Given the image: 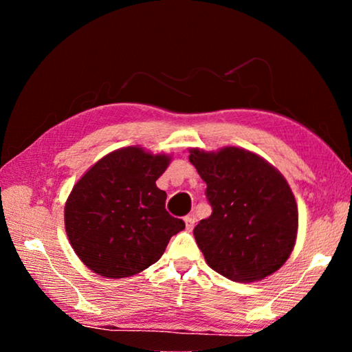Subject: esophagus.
<instances>
[{"label":"esophagus","mask_w":352,"mask_h":352,"mask_svg":"<svg viewBox=\"0 0 352 352\" xmlns=\"http://www.w3.org/2000/svg\"><path fill=\"white\" fill-rule=\"evenodd\" d=\"M184 223H186V230L188 231H190L194 228V225H195V217L192 216V214H190V216H186L184 217Z\"/></svg>","instance_id":"esophagus-1"}]
</instances>
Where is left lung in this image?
Here are the masks:
<instances>
[{
    "instance_id": "8db88e82",
    "label": "left lung",
    "mask_w": 352,
    "mask_h": 352,
    "mask_svg": "<svg viewBox=\"0 0 352 352\" xmlns=\"http://www.w3.org/2000/svg\"><path fill=\"white\" fill-rule=\"evenodd\" d=\"M189 153L212 208L194 228L206 264L236 283L261 281L281 269L298 233L295 195L281 172L241 147Z\"/></svg>"
}]
</instances>
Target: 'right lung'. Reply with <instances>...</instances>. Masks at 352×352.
<instances>
[{
	"mask_svg": "<svg viewBox=\"0 0 352 352\" xmlns=\"http://www.w3.org/2000/svg\"><path fill=\"white\" fill-rule=\"evenodd\" d=\"M170 163L140 146L118 148L94 163L65 204V230L88 269L104 278H127L162 258L170 237L184 230L166 211L157 180Z\"/></svg>",
	"mask_w": 352,
	"mask_h": 352,
	"instance_id": "1",
	"label": "right lung"
}]
</instances>
